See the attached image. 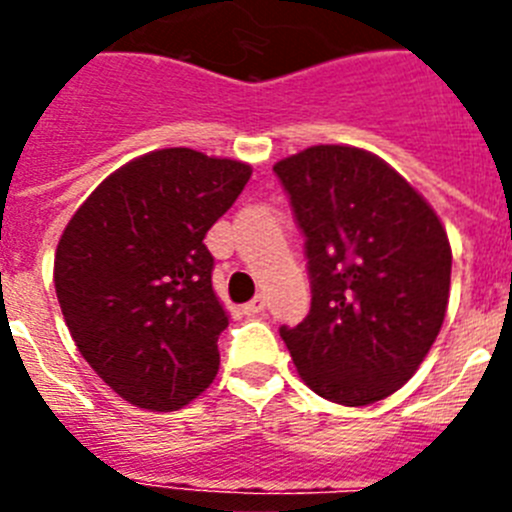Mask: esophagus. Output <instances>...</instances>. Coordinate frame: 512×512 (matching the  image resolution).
I'll list each match as a JSON object with an SVG mask.
<instances>
[{
    "label": "esophagus",
    "mask_w": 512,
    "mask_h": 512,
    "mask_svg": "<svg viewBox=\"0 0 512 512\" xmlns=\"http://www.w3.org/2000/svg\"><path fill=\"white\" fill-rule=\"evenodd\" d=\"M264 310H266L264 295H256L251 302H246V305H243V312H246V315H261Z\"/></svg>",
    "instance_id": "esophagus-1"
}]
</instances>
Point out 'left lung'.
I'll return each instance as SVG.
<instances>
[{
	"mask_svg": "<svg viewBox=\"0 0 512 512\" xmlns=\"http://www.w3.org/2000/svg\"><path fill=\"white\" fill-rule=\"evenodd\" d=\"M305 235L310 312L282 325L315 395L359 408L408 382L441 330L451 248L431 205L395 169L348 146L274 166Z\"/></svg>",
	"mask_w": 512,
	"mask_h": 512,
	"instance_id": "1",
	"label": "left lung"
}]
</instances>
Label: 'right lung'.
<instances>
[{"instance_id": "1", "label": "right lung", "mask_w": 512, "mask_h": 512, "mask_svg": "<svg viewBox=\"0 0 512 512\" xmlns=\"http://www.w3.org/2000/svg\"><path fill=\"white\" fill-rule=\"evenodd\" d=\"M251 166L164 148L107 176L76 210L53 261L81 356L138 408L169 413L215 379L228 315L212 292V225Z\"/></svg>"}]
</instances>
